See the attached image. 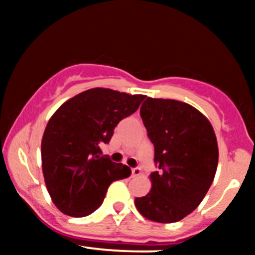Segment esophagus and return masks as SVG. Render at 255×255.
<instances>
[{"label": "esophagus", "mask_w": 255, "mask_h": 255, "mask_svg": "<svg viewBox=\"0 0 255 255\" xmlns=\"http://www.w3.org/2000/svg\"><path fill=\"white\" fill-rule=\"evenodd\" d=\"M141 175V169L140 168H133L131 169V176L135 177V176H140Z\"/></svg>", "instance_id": "obj_1"}]
</instances>
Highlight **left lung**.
I'll return each instance as SVG.
<instances>
[{"instance_id": "obj_1", "label": "left lung", "mask_w": 255, "mask_h": 255, "mask_svg": "<svg viewBox=\"0 0 255 255\" xmlns=\"http://www.w3.org/2000/svg\"><path fill=\"white\" fill-rule=\"evenodd\" d=\"M140 116L159 170L151 172V191L134 203L152 222H178L197 209L213 182L218 165L215 130L204 114L175 99L147 97Z\"/></svg>"}]
</instances>
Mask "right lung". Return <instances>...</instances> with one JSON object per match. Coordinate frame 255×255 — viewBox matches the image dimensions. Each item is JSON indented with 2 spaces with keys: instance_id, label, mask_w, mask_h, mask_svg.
Masks as SVG:
<instances>
[{
  "instance_id": "add662e5",
  "label": "right lung",
  "mask_w": 255,
  "mask_h": 255,
  "mask_svg": "<svg viewBox=\"0 0 255 255\" xmlns=\"http://www.w3.org/2000/svg\"><path fill=\"white\" fill-rule=\"evenodd\" d=\"M144 99V95L96 87L64 102L49 120L42 139V169L52 203L64 215H91L114 181L129 176L127 165L99 156V144L109 142L114 128Z\"/></svg>"
}]
</instances>
